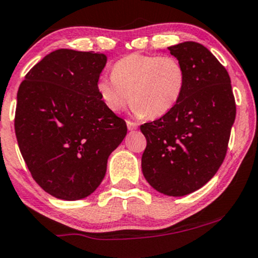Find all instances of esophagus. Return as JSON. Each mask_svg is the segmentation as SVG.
I'll use <instances>...</instances> for the list:
<instances>
[{
  "mask_svg": "<svg viewBox=\"0 0 258 258\" xmlns=\"http://www.w3.org/2000/svg\"><path fill=\"white\" fill-rule=\"evenodd\" d=\"M126 125H128L129 130H135L138 128V123H135V121H132V120H126Z\"/></svg>",
  "mask_w": 258,
  "mask_h": 258,
  "instance_id": "esophagus-1",
  "label": "esophagus"
}]
</instances>
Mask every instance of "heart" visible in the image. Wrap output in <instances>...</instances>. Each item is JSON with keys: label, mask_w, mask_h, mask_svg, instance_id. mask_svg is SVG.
<instances>
[{"label": "heart", "mask_w": 258, "mask_h": 258, "mask_svg": "<svg viewBox=\"0 0 258 258\" xmlns=\"http://www.w3.org/2000/svg\"><path fill=\"white\" fill-rule=\"evenodd\" d=\"M185 84L187 73L177 57L133 52L114 63L110 79L98 80L97 93L110 112H121L130 101L135 114L155 119L177 106Z\"/></svg>", "instance_id": "heart-1"}]
</instances>
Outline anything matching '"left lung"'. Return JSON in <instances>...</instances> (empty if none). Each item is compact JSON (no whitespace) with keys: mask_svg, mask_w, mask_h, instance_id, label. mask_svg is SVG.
Instances as JSON below:
<instances>
[{"mask_svg":"<svg viewBox=\"0 0 258 258\" xmlns=\"http://www.w3.org/2000/svg\"><path fill=\"white\" fill-rule=\"evenodd\" d=\"M168 50L183 63L187 84L170 113L140 125L141 168L157 192L182 197L203 187L223 163L236 104L228 71L206 46L184 41Z\"/></svg>","mask_w":258,"mask_h":258,"instance_id":"8db88e82","label":"left lung"}]
</instances>
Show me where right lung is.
I'll list each match as a JSON object with an SVG mask.
<instances>
[{
    "mask_svg": "<svg viewBox=\"0 0 258 258\" xmlns=\"http://www.w3.org/2000/svg\"><path fill=\"white\" fill-rule=\"evenodd\" d=\"M106 62L104 54L59 49L33 66L18 88L19 150L34 181L59 199L95 192L108 156L126 135L125 120L97 93Z\"/></svg>",
    "mask_w": 258,
    "mask_h": 258,
    "instance_id": "add662e5",
    "label": "right lung"
}]
</instances>
